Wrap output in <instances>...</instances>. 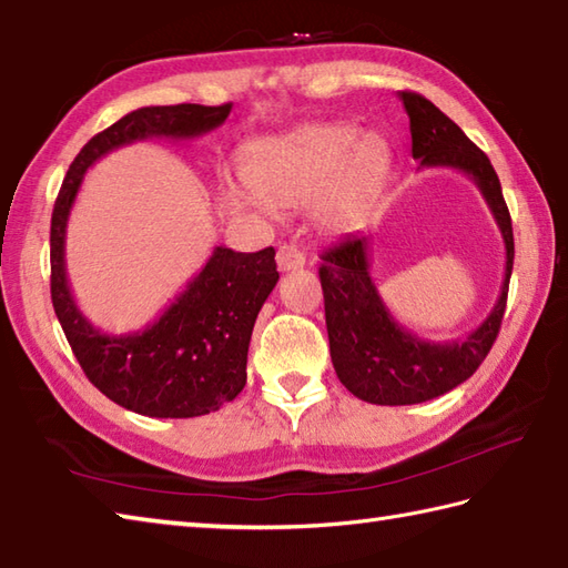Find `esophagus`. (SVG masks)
<instances>
[{"label":"esophagus","instance_id":"1","mask_svg":"<svg viewBox=\"0 0 568 568\" xmlns=\"http://www.w3.org/2000/svg\"><path fill=\"white\" fill-rule=\"evenodd\" d=\"M304 252H301L296 245H282L280 250H276V267H280V272H294V270H301L304 267Z\"/></svg>","mask_w":568,"mask_h":568}]
</instances>
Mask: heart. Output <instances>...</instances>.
<instances>
[{"label":"heart","mask_w":568,"mask_h":568,"mask_svg":"<svg viewBox=\"0 0 568 568\" xmlns=\"http://www.w3.org/2000/svg\"><path fill=\"white\" fill-rule=\"evenodd\" d=\"M392 144L353 122H316L260 139L242 173L250 193L272 211H298L318 201V223L343 233L373 211L392 171Z\"/></svg>","instance_id":"b5f03b06"}]
</instances>
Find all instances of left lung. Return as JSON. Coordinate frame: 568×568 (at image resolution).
Wrapping results in <instances>:
<instances>
[{"label": "left lung", "mask_w": 568, "mask_h": 568, "mask_svg": "<svg viewBox=\"0 0 568 568\" xmlns=\"http://www.w3.org/2000/svg\"><path fill=\"white\" fill-rule=\"evenodd\" d=\"M399 100L409 114L412 156L419 169H456L483 193L505 242V276L500 296L476 331L466 338L434 343L422 341L389 314L369 276L367 235H345L321 254L318 276L335 375L357 399L382 407L442 397L476 373L500 331L515 260L513 220L490 159L434 102L407 90L399 92Z\"/></svg>", "instance_id": "obj_1"}]
</instances>
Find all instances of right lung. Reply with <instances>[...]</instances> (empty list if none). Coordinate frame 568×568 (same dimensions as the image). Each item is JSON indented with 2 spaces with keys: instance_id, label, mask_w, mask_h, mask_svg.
Segmentation results:
<instances>
[{
  "instance_id": "right-lung-1",
  "label": "right lung",
  "mask_w": 568,
  "mask_h": 568,
  "mask_svg": "<svg viewBox=\"0 0 568 568\" xmlns=\"http://www.w3.org/2000/svg\"><path fill=\"white\" fill-rule=\"evenodd\" d=\"M233 105L139 108L80 149L51 217V298L88 379L120 407L154 419L217 412L247 382L254 321L280 282L274 247H215L205 267L142 331L105 333L78 308L65 274V230L80 183L98 159L144 139H195L227 120Z\"/></svg>"
}]
</instances>
